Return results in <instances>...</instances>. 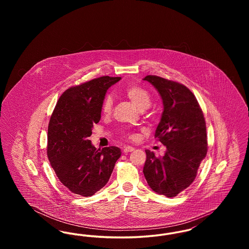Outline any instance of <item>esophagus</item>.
Masks as SVG:
<instances>
[{
	"label": "esophagus",
	"instance_id": "1",
	"mask_svg": "<svg viewBox=\"0 0 249 249\" xmlns=\"http://www.w3.org/2000/svg\"><path fill=\"white\" fill-rule=\"evenodd\" d=\"M133 150H134V147L128 145V146H125V147H124L123 152H124V153H128V152H131V151H133Z\"/></svg>",
	"mask_w": 249,
	"mask_h": 249
}]
</instances>
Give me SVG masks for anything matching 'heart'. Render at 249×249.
Returning <instances> with one entry per match:
<instances>
[{
	"instance_id": "heart-1",
	"label": "heart",
	"mask_w": 249,
	"mask_h": 249,
	"mask_svg": "<svg viewBox=\"0 0 249 249\" xmlns=\"http://www.w3.org/2000/svg\"><path fill=\"white\" fill-rule=\"evenodd\" d=\"M124 93L140 111L147 109L151 105V97L149 92L140 86L130 85L125 89ZM112 108L113 99L111 96H107L103 103V112L108 115L112 112Z\"/></svg>"
}]
</instances>
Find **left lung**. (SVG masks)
Wrapping results in <instances>:
<instances>
[{"label":"left lung","mask_w":249,"mask_h":249,"mask_svg":"<svg viewBox=\"0 0 249 249\" xmlns=\"http://www.w3.org/2000/svg\"><path fill=\"white\" fill-rule=\"evenodd\" d=\"M162 100L163 112L155 138L166 146L163 157L145 150L142 173L151 190L168 198L190 187L207 153L205 120L197 99L182 84L146 75Z\"/></svg>","instance_id":"8db88e82"}]
</instances>
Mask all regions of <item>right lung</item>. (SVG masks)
Returning a JSON list of instances; mask_svg holds the SVG:
<instances>
[{
	"instance_id": "1",
	"label": "right lung",
	"mask_w": 249,
	"mask_h": 249,
	"mask_svg": "<svg viewBox=\"0 0 249 249\" xmlns=\"http://www.w3.org/2000/svg\"><path fill=\"white\" fill-rule=\"evenodd\" d=\"M120 79L102 76L66 89L50 118L48 160L59 181L74 194L89 197L104 188L121 156L117 146L96 149L89 140L101 119L107 89Z\"/></svg>"
}]
</instances>
